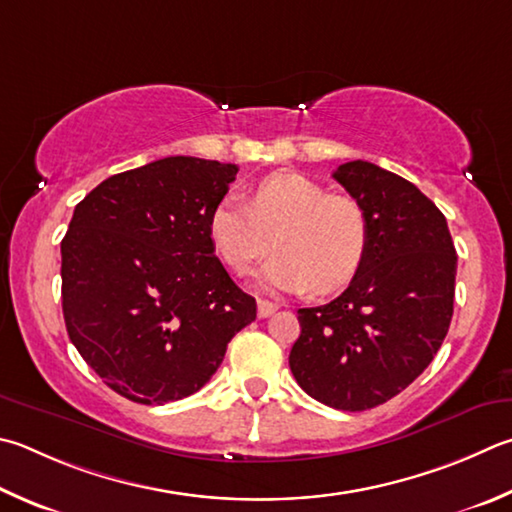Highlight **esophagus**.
I'll use <instances>...</instances> for the list:
<instances>
[{
	"label": "esophagus",
	"mask_w": 512,
	"mask_h": 512,
	"mask_svg": "<svg viewBox=\"0 0 512 512\" xmlns=\"http://www.w3.org/2000/svg\"><path fill=\"white\" fill-rule=\"evenodd\" d=\"M275 311H277V304L275 302L257 300V315H259V318H268V315H273Z\"/></svg>",
	"instance_id": "1"
}]
</instances>
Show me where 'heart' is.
<instances>
[{
	"label": "heart",
	"instance_id": "b5f03b06",
	"mask_svg": "<svg viewBox=\"0 0 512 512\" xmlns=\"http://www.w3.org/2000/svg\"><path fill=\"white\" fill-rule=\"evenodd\" d=\"M208 235L232 273H246L271 248L277 255L257 273L268 291L327 295L345 288L365 264L371 221L349 194H329L318 181L277 172L259 181L241 203L221 199L208 217Z\"/></svg>",
	"mask_w": 512,
	"mask_h": 512
}]
</instances>
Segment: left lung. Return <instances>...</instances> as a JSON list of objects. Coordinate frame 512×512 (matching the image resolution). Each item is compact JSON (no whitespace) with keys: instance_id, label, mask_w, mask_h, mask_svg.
I'll use <instances>...</instances> for the list:
<instances>
[{"instance_id":"obj_1","label":"left lung","mask_w":512,"mask_h":512,"mask_svg":"<svg viewBox=\"0 0 512 512\" xmlns=\"http://www.w3.org/2000/svg\"><path fill=\"white\" fill-rule=\"evenodd\" d=\"M333 179L367 210L369 253L345 293L297 311L288 365L315 401L362 412L401 394L443 345L457 253L443 212L403 176L349 161Z\"/></svg>"}]
</instances>
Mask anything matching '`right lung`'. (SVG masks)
<instances>
[{
	"mask_svg": "<svg viewBox=\"0 0 512 512\" xmlns=\"http://www.w3.org/2000/svg\"><path fill=\"white\" fill-rule=\"evenodd\" d=\"M237 165L167 156L109 176L62 239V313L87 365L143 405L208 383L255 297L230 280L208 235Z\"/></svg>",
	"mask_w": 512,
	"mask_h": 512,
	"instance_id": "right-lung-1",
	"label": "right lung"
}]
</instances>
